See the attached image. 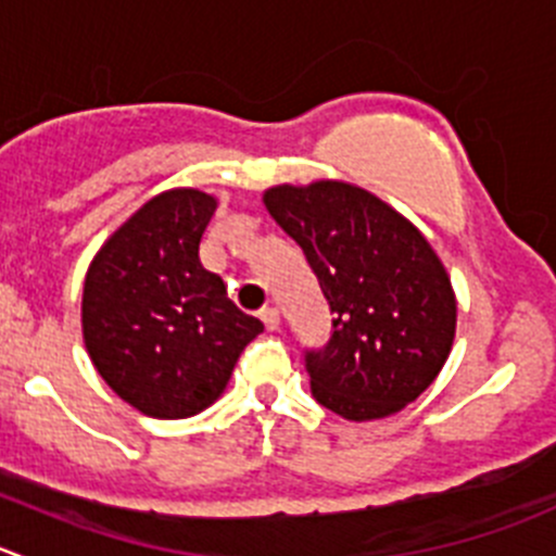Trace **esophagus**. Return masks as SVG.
Masks as SVG:
<instances>
[{"label":"esophagus","instance_id":"34e87169","mask_svg":"<svg viewBox=\"0 0 556 556\" xmlns=\"http://www.w3.org/2000/svg\"><path fill=\"white\" fill-rule=\"evenodd\" d=\"M261 320L268 331H277L279 328V309L277 306H263L261 309Z\"/></svg>","mask_w":556,"mask_h":556}]
</instances>
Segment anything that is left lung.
<instances>
[{
  "instance_id": "8db88e82",
  "label": "left lung",
  "mask_w": 556,
  "mask_h": 556,
  "mask_svg": "<svg viewBox=\"0 0 556 556\" xmlns=\"http://www.w3.org/2000/svg\"><path fill=\"white\" fill-rule=\"evenodd\" d=\"M268 214L304 250L331 309V339L306 350L312 396L375 421L421 396L456 333V295L421 230L344 181L279 185Z\"/></svg>"
}]
</instances>
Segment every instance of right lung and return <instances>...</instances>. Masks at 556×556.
Segmentation results:
<instances>
[{
  "instance_id": "obj_1",
  "label": "right lung",
  "mask_w": 556,
  "mask_h": 556,
  "mask_svg": "<svg viewBox=\"0 0 556 556\" xmlns=\"http://www.w3.org/2000/svg\"><path fill=\"white\" fill-rule=\"evenodd\" d=\"M217 198L179 187L143 203L91 261L84 342L116 396L152 418H190L219 399L263 331L201 263Z\"/></svg>"
}]
</instances>
